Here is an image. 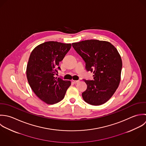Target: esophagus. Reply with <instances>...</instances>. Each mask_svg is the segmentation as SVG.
<instances>
[{
	"label": "esophagus",
	"mask_w": 146,
	"mask_h": 146,
	"mask_svg": "<svg viewBox=\"0 0 146 146\" xmlns=\"http://www.w3.org/2000/svg\"><path fill=\"white\" fill-rule=\"evenodd\" d=\"M79 82H80L79 80H72V83H73L74 84L78 83Z\"/></svg>",
	"instance_id": "34e87169"
}]
</instances>
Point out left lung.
Here are the masks:
<instances>
[{
	"label": "left lung",
	"instance_id": "1",
	"mask_svg": "<svg viewBox=\"0 0 146 146\" xmlns=\"http://www.w3.org/2000/svg\"><path fill=\"white\" fill-rule=\"evenodd\" d=\"M76 51L86 62V70L94 73V80L87 85L83 100L89 104L100 105L107 102L119 86L122 67L121 57L110 42L89 40L72 43Z\"/></svg>",
	"mask_w": 146,
	"mask_h": 146
}]
</instances>
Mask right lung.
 <instances>
[{
	"label": "right lung",
	"instance_id": "add662e5",
	"mask_svg": "<svg viewBox=\"0 0 146 146\" xmlns=\"http://www.w3.org/2000/svg\"><path fill=\"white\" fill-rule=\"evenodd\" d=\"M71 47V44L48 41L37 46L31 53L27 67V77L36 96L48 104L63 99L71 85L69 80L58 78L59 62Z\"/></svg>",
	"mask_w": 146,
	"mask_h": 146
}]
</instances>
